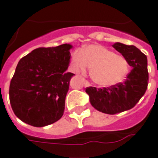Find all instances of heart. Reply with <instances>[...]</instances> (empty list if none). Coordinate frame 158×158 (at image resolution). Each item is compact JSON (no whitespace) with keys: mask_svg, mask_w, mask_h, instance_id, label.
Wrapping results in <instances>:
<instances>
[{"mask_svg":"<svg viewBox=\"0 0 158 158\" xmlns=\"http://www.w3.org/2000/svg\"><path fill=\"white\" fill-rule=\"evenodd\" d=\"M72 66L76 71L91 68L90 76L101 86H111L122 81L129 71L125 57L98 44H91L72 54Z\"/></svg>","mask_w":158,"mask_h":158,"instance_id":"obj_1","label":"heart"}]
</instances>
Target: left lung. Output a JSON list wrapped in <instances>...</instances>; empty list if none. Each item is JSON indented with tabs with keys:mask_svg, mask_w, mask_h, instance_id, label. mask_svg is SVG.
I'll use <instances>...</instances> for the list:
<instances>
[{
	"mask_svg": "<svg viewBox=\"0 0 158 158\" xmlns=\"http://www.w3.org/2000/svg\"><path fill=\"white\" fill-rule=\"evenodd\" d=\"M113 48L127 60L131 71L124 82L103 89L86 88L92 106L106 114L115 115L130 110L139 102L148 88L147 56L133 45L115 43Z\"/></svg>",
	"mask_w": 158,
	"mask_h": 158,
	"instance_id": "8db88e82",
	"label": "left lung"
}]
</instances>
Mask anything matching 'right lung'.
<instances>
[{
    "label": "right lung",
    "mask_w": 158,
    "mask_h": 158,
    "mask_svg": "<svg viewBox=\"0 0 158 158\" xmlns=\"http://www.w3.org/2000/svg\"><path fill=\"white\" fill-rule=\"evenodd\" d=\"M71 48L69 44L38 48L19 61L9 95L14 113L22 121L43 127L62 117L69 81L74 75L66 72Z\"/></svg>",
    "instance_id": "obj_1"
}]
</instances>
